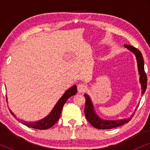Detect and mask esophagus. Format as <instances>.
<instances>
[{"instance_id": "esophagus-1", "label": "esophagus", "mask_w": 150, "mask_h": 150, "mask_svg": "<svg viewBox=\"0 0 150 150\" xmlns=\"http://www.w3.org/2000/svg\"><path fill=\"white\" fill-rule=\"evenodd\" d=\"M87 86H86L85 84L81 83L79 84L77 86V89H78V91L79 93H83V92H85L86 90H87Z\"/></svg>"}]
</instances>
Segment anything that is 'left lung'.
I'll list each match as a JSON object with an SVG mask.
<instances>
[{
    "label": "left lung",
    "mask_w": 150,
    "mask_h": 150,
    "mask_svg": "<svg viewBox=\"0 0 150 150\" xmlns=\"http://www.w3.org/2000/svg\"><path fill=\"white\" fill-rule=\"evenodd\" d=\"M124 47L128 49L129 51L132 52L136 57L137 62V67H138V71L139 76V82L141 83V94L142 96L144 94L145 90L147 88V76L144 70V61H143V58L140 51L138 49L134 48L130 45L124 44ZM86 100L85 106V115L86 118L88 122L91 124V126H93L94 128L98 129H111L116 127L122 126L128 122H130L131 120V117L128 118L122 119V120H103L100 118L99 115L96 113L95 109H94L93 104L91 101V98L89 97V95L85 94L84 95Z\"/></svg>",
    "instance_id": "obj_1"
}]
</instances>
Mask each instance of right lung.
Segmentation results:
<instances>
[{
	"mask_svg": "<svg viewBox=\"0 0 150 150\" xmlns=\"http://www.w3.org/2000/svg\"><path fill=\"white\" fill-rule=\"evenodd\" d=\"M76 92L77 87L76 85H73L72 87L70 88H69L68 89L65 91L64 94L61 96L60 99L58 100V102H57L56 104H55L54 108H52V110H51L50 113H49L46 117H45L44 118H43L40 120L36 121V122H26V121H24L22 120L19 121V119L16 118V115L13 114V112H12L11 110H10V112H11L12 115H13L15 118L17 119L19 122H21L22 124L29 127V128L39 129V130H46V129L51 128V127L53 126L55 124H56L61 116L63 105H64L65 102H66L67 99H68L69 98H70L71 96L76 94ZM6 98H7V96H6Z\"/></svg>",
	"mask_w": 150,
	"mask_h": 150,
	"instance_id": "add662e5",
	"label": "right lung"
}]
</instances>
